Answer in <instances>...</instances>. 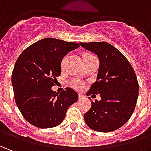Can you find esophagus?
Returning <instances> with one entry per match:
<instances>
[{
    "instance_id": "esophagus-1",
    "label": "esophagus",
    "mask_w": 151,
    "mask_h": 151,
    "mask_svg": "<svg viewBox=\"0 0 151 151\" xmlns=\"http://www.w3.org/2000/svg\"><path fill=\"white\" fill-rule=\"evenodd\" d=\"M82 98H84V95L81 94V93H80V94H79V99H82Z\"/></svg>"
}]
</instances>
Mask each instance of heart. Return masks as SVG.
I'll use <instances>...</instances> for the list:
<instances>
[{
  "instance_id": "b5f03b06",
  "label": "heart",
  "mask_w": 151,
  "mask_h": 151,
  "mask_svg": "<svg viewBox=\"0 0 151 151\" xmlns=\"http://www.w3.org/2000/svg\"><path fill=\"white\" fill-rule=\"evenodd\" d=\"M89 55H90L89 53H86L83 55V58H86V57H87V56H89ZM73 86L76 87V88H81V84L79 83V82H74Z\"/></svg>"
}]
</instances>
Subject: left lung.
Segmentation results:
<instances>
[{
    "label": "left lung",
    "instance_id": "1",
    "mask_svg": "<svg viewBox=\"0 0 151 151\" xmlns=\"http://www.w3.org/2000/svg\"><path fill=\"white\" fill-rule=\"evenodd\" d=\"M82 47L97 55L99 60L96 81L87 95L100 94L84 114L86 124L93 131L109 132L129 120L137 104L139 85L128 60L119 50L106 42H81Z\"/></svg>",
    "mask_w": 151,
    "mask_h": 151
}]
</instances>
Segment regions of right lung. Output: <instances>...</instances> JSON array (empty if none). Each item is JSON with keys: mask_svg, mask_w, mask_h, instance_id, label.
Segmentation results:
<instances>
[{"mask_svg": "<svg viewBox=\"0 0 151 151\" xmlns=\"http://www.w3.org/2000/svg\"><path fill=\"white\" fill-rule=\"evenodd\" d=\"M76 42L47 38L27 47L15 62L12 86L16 105L26 121L39 128L62 123L66 111L77 101L78 93L70 88L61 93L52 89L61 75L64 56L78 48Z\"/></svg>", "mask_w": 151, "mask_h": 151, "instance_id": "1", "label": "right lung"}]
</instances>
